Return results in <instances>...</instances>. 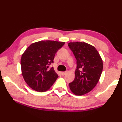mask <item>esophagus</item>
I'll return each mask as SVG.
<instances>
[{
  "label": "esophagus",
  "mask_w": 122,
  "mask_h": 122,
  "mask_svg": "<svg viewBox=\"0 0 122 122\" xmlns=\"http://www.w3.org/2000/svg\"><path fill=\"white\" fill-rule=\"evenodd\" d=\"M66 73H67V72L66 71H63V72H61V74H62V75H65L66 74Z\"/></svg>",
  "instance_id": "obj_1"
}]
</instances>
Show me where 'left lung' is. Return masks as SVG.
I'll return each mask as SVG.
<instances>
[{
	"label": "left lung",
	"mask_w": 122,
	"mask_h": 122,
	"mask_svg": "<svg viewBox=\"0 0 122 122\" xmlns=\"http://www.w3.org/2000/svg\"><path fill=\"white\" fill-rule=\"evenodd\" d=\"M68 46L76 59L75 79L69 84L74 94L81 96L95 87L103 70V61L94 46L83 42H69Z\"/></svg>",
	"instance_id": "8db88e82"
}]
</instances>
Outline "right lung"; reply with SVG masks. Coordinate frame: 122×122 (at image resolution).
Instances as JSON below:
<instances>
[{
    "label": "right lung",
    "mask_w": 122,
    "mask_h": 122,
    "mask_svg": "<svg viewBox=\"0 0 122 122\" xmlns=\"http://www.w3.org/2000/svg\"><path fill=\"white\" fill-rule=\"evenodd\" d=\"M65 42L40 41L30 45L22 54L21 73L24 79L32 89L39 92L49 90L58 77L52 67L55 54Z\"/></svg>",
    "instance_id": "right-lung-1"
}]
</instances>
